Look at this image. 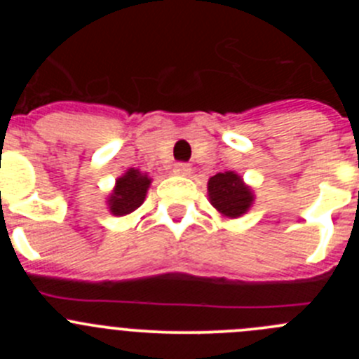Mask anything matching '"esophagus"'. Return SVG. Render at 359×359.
Returning <instances> with one entry per match:
<instances>
[{"instance_id": "1", "label": "esophagus", "mask_w": 359, "mask_h": 359, "mask_svg": "<svg viewBox=\"0 0 359 359\" xmlns=\"http://www.w3.org/2000/svg\"><path fill=\"white\" fill-rule=\"evenodd\" d=\"M173 173H175V175H189L191 165L189 163H175V166H173Z\"/></svg>"}]
</instances>
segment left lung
<instances>
[{
    "mask_svg": "<svg viewBox=\"0 0 359 359\" xmlns=\"http://www.w3.org/2000/svg\"><path fill=\"white\" fill-rule=\"evenodd\" d=\"M208 198L213 208L227 219H236L247 213L253 203L252 189L238 173L224 172L210 177Z\"/></svg>",
    "mask_w": 359,
    "mask_h": 359,
    "instance_id": "left-lung-1",
    "label": "left lung"
}]
</instances>
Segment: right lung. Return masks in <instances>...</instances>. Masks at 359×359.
<instances>
[{
  "mask_svg": "<svg viewBox=\"0 0 359 359\" xmlns=\"http://www.w3.org/2000/svg\"><path fill=\"white\" fill-rule=\"evenodd\" d=\"M149 186L151 179L146 173H140L139 170L130 168L125 175H121L116 180L114 191H112L109 200H107L112 215H128L133 210L139 208L144 200H146Z\"/></svg>",
  "mask_w": 359,
  "mask_h": 359,
  "instance_id": "add662e5",
  "label": "right lung"
}]
</instances>
